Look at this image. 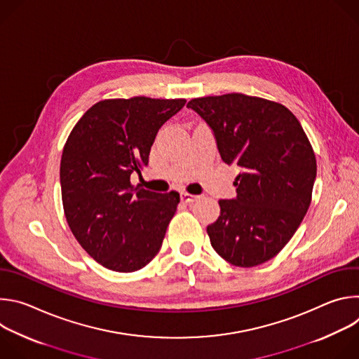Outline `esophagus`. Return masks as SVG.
<instances>
[{"label":"esophagus","instance_id":"34e87169","mask_svg":"<svg viewBox=\"0 0 359 359\" xmlns=\"http://www.w3.org/2000/svg\"><path fill=\"white\" fill-rule=\"evenodd\" d=\"M180 197H182V200H183L184 203H193V201H196V200L198 198V196L190 194V193H187V191H182V193H180Z\"/></svg>","mask_w":359,"mask_h":359}]
</instances>
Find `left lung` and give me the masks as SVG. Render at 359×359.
<instances>
[{
    "mask_svg": "<svg viewBox=\"0 0 359 359\" xmlns=\"http://www.w3.org/2000/svg\"><path fill=\"white\" fill-rule=\"evenodd\" d=\"M213 129L220 156L237 165V197L219 200L208 227L213 248L237 267L263 264L301 224L317 176L314 149L295 115L278 102L244 93L189 100Z\"/></svg>",
    "mask_w": 359,
    "mask_h": 359,
    "instance_id": "left-lung-1",
    "label": "left lung"
}]
</instances>
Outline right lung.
Masks as SVG:
<instances>
[{"label": "right lung", "instance_id": "1", "mask_svg": "<svg viewBox=\"0 0 359 359\" xmlns=\"http://www.w3.org/2000/svg\"><path fill=\"white\" fill-rule=\"evenodd\" d=\"M184 104L183 97L99 100L67 139L60 170L64 213L82 248L108 270H140L162 247L179 193L135 187L130 175L147 166L158 130Z\"/></svg>", "mask_w": 359, "mask_h": 359}]
</instances>
